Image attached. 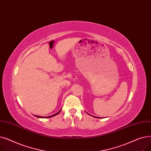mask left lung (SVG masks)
<instances>
[{
    "instance_id": "left-lung-1",
    "label": "left lung",
    "mask_w": 151,
    "mask_h": 151,
    "mask_svg": "<svg viewBox=\"0 0 151 151\" xmlns=\"http://www.w3.org/2000/svg\"><path fill=\"white\" fill-rule=\"evenodd\" d=\"M94 117H96V116H94ZM98 118H100V117H98Z\"/></svg>"
}]
</instances>
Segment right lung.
<instances>
[{
	"instance_id": "obj_1",
	"label": "right lung",
	"mask_w": 151,
	"mask_h": 151,
	"mask_svg": "<svg viewBox=\"0 0 151 151\" xmlns=\"http://www.w3.org/2000/svg\"><path fill=\"white\" fill-rule=\"evenodd\" d=\"M61 111V109L59 111V112H58L57 113H55V114H53V115H51V116H47V117H42V116H36V117H40V118H48V117H53V116H55V115H57V114H58L59 113H60V111Z\"/></svg>"
}]
</instances>
